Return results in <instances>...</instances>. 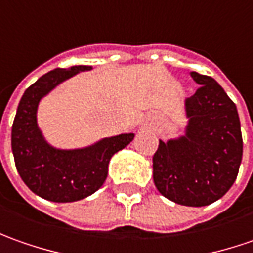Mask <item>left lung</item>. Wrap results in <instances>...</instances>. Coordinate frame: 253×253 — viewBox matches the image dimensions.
<instances>
[{"instance_id": "8db88e82", "label": "left lung", "mask_w": 253, "mask_h": 253, "mask_svg": "<svg viewBox=\"0 0 253 253\" xmlns=\"http://www.w3.org/2000/svg\"><path fill=\"white\" fill-rule=\"evenodd\" d=\"M199 89L185 98L183 133L160 140L153 178L162 196L190 207L211 205L234 185L242 161L237 106L218 83L192 73Z\"/></svg>"}]
</instances>
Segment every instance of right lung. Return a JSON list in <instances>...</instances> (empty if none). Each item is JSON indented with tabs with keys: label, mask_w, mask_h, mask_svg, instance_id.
I'll use <instances>...</instances> for the list:
<instances>
[{
	"label": "right lung",
	"mask_w": 253,
	"mask_h": 253,
	"mask_svg": "<svg viewBox=\"0 0 253 253\" xmlns=\"http://www.w3.org/2000/svg\"><path fill=\"white\" fill-rule=\"evenodd\" d=\"M91 70L74 66L42 75L25 91L13 119L11 145L18 173L35 195L50 202L70 203L95 193L106 180L110 158L134 138V133H123L86 147L60 148L44 137L38 123L42 99L71 77Z\"/></svg>",
	"instance_id": "1"
}]
</instances>
